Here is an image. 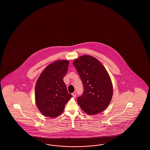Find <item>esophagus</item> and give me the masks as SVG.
I'll list each match as a JSON object with an SVG mask.
<instances>
[{"instance_id": "esophagus-1", "label": "esophagus", "mask_w": 150, "mask_h": 150, "mask_svg": "<svg viewBox=\"0 0 150 150\" xmlns=\"http://www.w3.org/2000/svg\"><path fill=\"white\" fill-rule=\"evenodd\" d=\"M72 95L74 96V98H75V97L76 96V92H74L72 94Z\"/></svg>"}]
</instances>
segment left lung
<instances>
[{"instance_id":"8db88e82","label":"left lung","mask_w":150,"mask_h":150,"mask_svg":"<svg viewBox=\"0 0 150 150\" xmlns=\"http://www.w3.org/2000/svg\"><path fill=\"white\" fill-rule=\"evenodd\" d=\"M83 86V94L77 102L86 114L96 115L103 111L113 95L112 80L105 67L96 58L84 54L73 62Z\"/></svg>"}]
</instances>
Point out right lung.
I'll use <instances>...</instances> for the list:
<instances>
[{
	"label": "right lung",
	"mask_w": 150,
	"mask_h": 150,
	"mask_svg": "<svg viewBox=\"0 0 150 150\" xmlns=\"http://www.w3.org/2000/svg\"><path fill=\"white\" fill-rule=\"evenodd\" d=\"M69 61L57 60L42 72L36 83L35 103L43 115L54 118L61 115L72 96L67 92L63 81Z\"/></svg>",
	"instance_id": "right-lung-1"
}]
</instances>
